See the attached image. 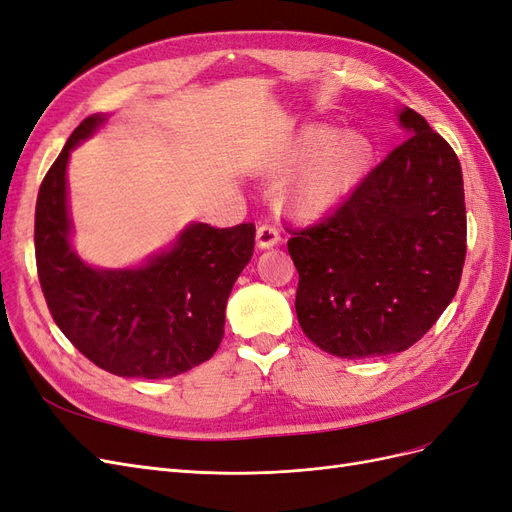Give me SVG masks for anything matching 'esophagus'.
Here are the masks:
<instances>
[{"label": "esophagus", "mask_w": 512, "mask_h": 512, "mask_svg": "<svg viewBox=\"0 0 512 512\" xmlns=\"http://www.w3.org/2000/svg\"><path fill=\"white\" fill-rule=\"evenodd\" d=\"M280 230H277V226L273 224H260L258 230H256V243L258 247H262V250H267V247H273L280 243Z\"/></svg>", "instance_id": "esophagus-1"}]
</instances>
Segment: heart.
Segmentation results:
<instances>
[{"label": "heart", "mask_w": 512, "mask_h": 512, "mask_svg": "<svg viewBox=\"0 0 512 512\" xmlns=\"http://www.w3.org/2000/svg\"><path fill=\"white\" fill-rule=\"evenodd\" d=\"M333 132L327 128H307L277 156V173L309 164L299 179L290 185L288 203L301 213H322L337 205L361 179L367 164V147L356 136L333 141Z\"/></svg>", "instance_id": "1"}]
</instances>
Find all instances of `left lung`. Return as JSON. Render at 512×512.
Here are the masks:
<instances>
[{
	"label": "left lung",
	"mask_w": 512,
	"mask_h": 512,
	"mask_svg": "<svg viewBox=\"0 0 512 512\" xmlns=\"http://www.w3.org/2000/svg\"><path fill=\"white\" fill-rule=\"evenodd\" d=\"M408 138L329 215L288 226L303 333L339 359L408 350L453 301L466 262V200L453 147L412 108Z\"/></svg>",
	"instance_id": "obj_1"
}]
</instances>
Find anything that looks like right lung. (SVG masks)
Segmentation results:
<instances>
[{"instance_id":"add662e5","label":"right lung","mask_w":512,"mask_h":512,"mask_svg":"<svg viewBox=\"0 0 512 512\" xmlns=\"http://www.w3.org/2000/svg\"><path fill=\"white\" fill-rule=\"evenodd\" d=\"M104 121L79 123L36 200V267L46 305L72 346L123 378H173L211 359L224 337L232 284L254 254L256 226L192 224L177 245L132 271L91 269L70 247V149Z\"/></svg>"}]
</instances>
